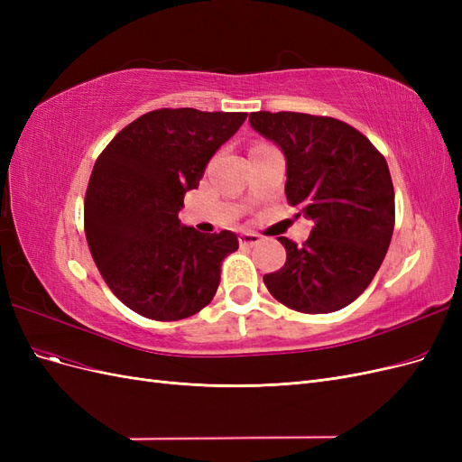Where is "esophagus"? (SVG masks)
Listing matches in <instances>:
<instances>
[{
  "label": "esophagus",
  "instance_id": "esophagus-1",
  "mask_svg": "<svg viewBox=\"0 0 462 462\" xmlns=\"http://www.w3.org/2000/svg\"><path fill=\"white\" fill-rule=\"evenodd\" d=\"M262 239H260V235H256V233H248V231H245V233H241V236H239V243L243 245V246H254V245H258Z\"/></svg>",
  "mask_w": 462,
  "mask_h": 462
}]
</instances>
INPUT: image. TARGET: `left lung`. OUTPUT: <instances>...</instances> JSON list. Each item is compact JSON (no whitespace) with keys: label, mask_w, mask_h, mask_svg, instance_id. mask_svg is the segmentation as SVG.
I'll return each mask as SVG.
<instances>
[{"label":"left lung","mask_w":462,"mask_h":462,"mask_svg":"<svg viewBox=\"0 0 462 462\" xmlns=\"http://www.w3.org/2000/svg\"><path fill=\"white\" fill-rule=\"evenodd\" d=\"M250 125L283 150L287 202L314 223L302 246L279 236L287 262L263 275L265 287L302 314L345 309L372 283L393 235L385 158L360 131L328 116L254 111Z\"/></svg>","instance_id":"left-lung-1"}]
</instances>
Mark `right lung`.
Returning <instances> with one entry per match:
<instances>
[{
	"label": "right lung",
	"instance_id": "obj_1",
	"mask_svg": "<svg viewBox=\"0 0 462 462\" xmlns=\"http://www.w3.org/2000/svg\"><path fill=\"white\" fill-rule=\"evenodd\" d=\"M245 119V111L153 109L97 156L85 197L87 241L111 292L136 314L175 321L214 299L221 260L239 239L180 226L179 212Z\"/></svg>",
	"mask_w": 462,
	"mask_h": 462
}]
</instances>
